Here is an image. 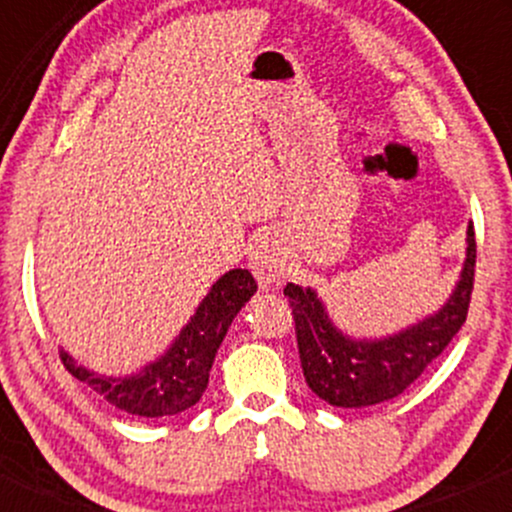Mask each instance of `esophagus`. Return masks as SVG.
<instances>
[{
    "label": "esophagus",
    "instance_id": "1",
    "mask_svg": "<svg viewBox=\"0 0 512 512\" xmlns=\"http://www.w3.org/2000/svg\"><path fill=\"white\" fill-rule=\"evenodd\" d=\"M250 269L255 279L260 281L262 289L267 286H279L286 276V257L269 238L255 243L250 250Z\"/></svg>",
    "mask_w": 512,
    "mask_h": 512
}]
</instances>
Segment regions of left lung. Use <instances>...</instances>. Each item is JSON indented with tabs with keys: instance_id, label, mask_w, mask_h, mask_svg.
Wrapping results in <instances>:
<instances>
[{
	"instance_id": "1",
	"label": "left lung",
	"mask_w": 512,
	"mask_h": 512,
	"mask_svg": "<svg viewBox=\"0 0 512 512\" xmlns=\"http://www.w3.org/2000/svg\"><path fill=\"white\" fill-rule=\"evenodd\" d=\"M477 240L474 226L467 228V260L450 301L436 315L409 330L378 342H358L332 325L315 291L289 284L291 315L296 322L298 354L305 383L332 407L361 409L402 395L431 361L443 354L467 320L474 289Z\"/></svg>"
}]
</instances>
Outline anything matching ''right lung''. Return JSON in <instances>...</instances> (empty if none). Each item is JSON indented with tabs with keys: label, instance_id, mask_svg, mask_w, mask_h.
Masks as SVG:
<instances>
[{
	"label": "right lung",
	"instance_id": "add662e5",
	"mask_svg": "<svg viewBox=\"0 0 512 512\" xmlns=\"http://www.w3.org/2000/svg\"><path fill=\"white\" fill-rule=\"evenodd\" d=\"M255 291L257 281L248 269H231L223 274L166 354L129 378H103L91 373L84 366H76L67 351H60V358L76 380L93 387L113 407L127 414L146 419L180 414L195 407L204 395L216 349L226 337L233 317Z\"/></svg>",
	"mask_w": 512,
	"mask_h": 512
}]
</instances>
